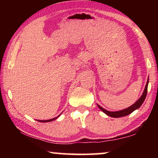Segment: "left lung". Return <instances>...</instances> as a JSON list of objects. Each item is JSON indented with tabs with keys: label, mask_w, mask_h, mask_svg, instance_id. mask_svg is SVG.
I'll return each mask as SVG.
<instances>
[{
	"label": "left lung",
	"mask_w": 158,
	"mask_h": 158,
	"mask_svg": "<svg viewBox=\"0 0 158 158\" xmlns=\"http://www.w3.org/2000/svg\"><path fill=\"white\" fill-rule=\"evenodd\" d=\"M148 82H149V77L148 78V79H147V82H146L145 89H144L143 92L142 93V95H141V96L140 97V98L139 99V100L136 102L135 104H133L132 105H131L130 106H129V107L123 109V110H120V111H110L106 110V109L102 108L99 105H97L99 107V109H100L102 111H103L104 113L106 114L109 116H111L112 118H120V117H123V116H127V115H129L131 113H132V112L134 111H135L136 109H138L143 104L144 100H145L146 95H147Z\"/></svg>",
	"instance_id": "left-lung-1"
}]
</instances>
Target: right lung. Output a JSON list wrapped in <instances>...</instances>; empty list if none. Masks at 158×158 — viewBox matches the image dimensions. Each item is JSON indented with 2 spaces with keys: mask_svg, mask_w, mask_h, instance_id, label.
Returning <instances> with one entry per match:
<instances>
[{
  "mask_svg": "<svg viewBox=\"0 0 158 158\" xmlns=\"http://www.w3.org/2000/svg\"><path fill=\"white\" fill-rule=\"evenodd\" d=\"M60 116V114L59 115V116H58L57 117H56V118H52V119H49V120H44V121H42V120H37V121H39V122H42V123H47V122H51V121H54V120H56V118H58V117H59Z\"/></svg>",
  "mask_w": 158,
  "mask_h": 158,
  "instance_id": "obj_1",
  "label": "right lung"
}]
</instances>
